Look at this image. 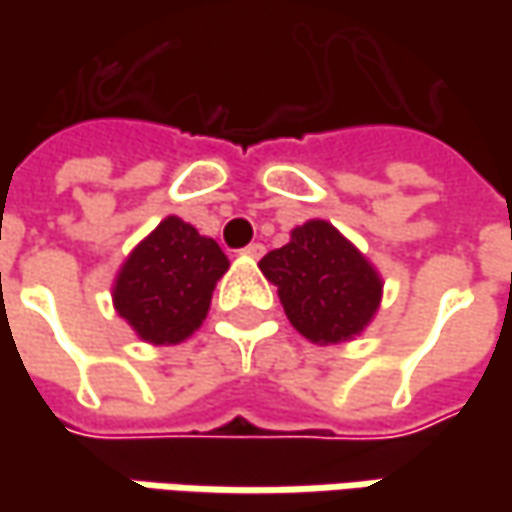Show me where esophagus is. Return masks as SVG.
Segmentation results:
<instances>
[{"label":"esophagus","instance_id":"34e87169","mask_svg":"<svg viewBox=\"0 0 512 512\" xmlns=\"http://www.w3.org/2000/svg\"><path fill=\"white\" fill-rule=\"evenodd\" d=\"M245 256H250V259H259L262 253H265V245H259V242H253V245H247L245 250H242Z\"/></svg>","mask_w":512,"mask_h":512}]
</instances>
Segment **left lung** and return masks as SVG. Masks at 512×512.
Masks as SVG:
<instances>
[{"label":"left lung","instance_id":"left-lung-1","mask_svg":"<svg viewBox=\"0 0 512 512\" xmlns=\"http://www.w3.org/2000/svg\"><path fill=\"white\" fill-rule=\"evenodd\" d=\"M259 267L279 287L290 325L316 344L359 336L382 302L376 267L322 219L296 227L290 242L270 250Z\"/></svg>","mask_w":512,"mask_h":512}]
</instances>
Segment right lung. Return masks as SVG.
Wrapping results in <instances>:
<instances>
[{
  "instance_id": "1",
  "label": "right lung",
  "mask_w": 512,
  "mask_h": 512,
  "mask_svg": "<svg viewBox=\"0 0 512 512\" xmlns=\"http://www.w3.org/2000/svg\"><path fill=\"white\" fill-rule=\"evenodd\" d=\"M227 267L213 239L168 216L125 259L113 285V307L142 342H185L205 322L213 287Z\"/></svg>"
}]
</instances>
